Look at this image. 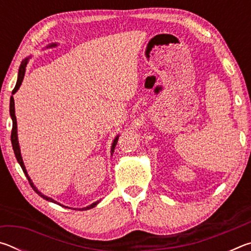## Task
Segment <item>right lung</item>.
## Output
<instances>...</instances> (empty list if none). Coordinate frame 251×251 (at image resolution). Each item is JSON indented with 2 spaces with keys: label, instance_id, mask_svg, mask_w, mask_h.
<instances>
[{
  "label": "right lung",
  "instance_id": "add662e5",
  "mask_svg": "<svg viewBox=\"0 0 251 251\" xmlns=\"http://www.w3.org/2000/svg\"><path fill=\"white\" fill-rule=\"evenodd\" d=\"M27 62H28V58H25L24 61H22V63H21V66H20V69H19L18 82H16V85H15V87H14L13 92H12V94H15V93L18 92V90H19L20 86H21V84H22V82H23V78H24V75H25V69H26V64H27ZM10 114H11L12 122H13V127H12V133H11V142H12V146H13V151H14V154H15L16 159H18L19 164H20V166L22 167L23 172H24V174H25V176H26V178L28 179L29 185L32 186V188L34 189V192H35L36 194H39L42 198H44V199H45V201H52V202H54V203H58L57 201H55L54 199H52L50 197L45 196V195H43V194H42L41 192H39V190H37L36 187L34 186V184L32 182L31 178H29V176H28V174H27V172H26V168H25V166H24V163H23L22 156H21V151H20L19 141H18V125H16L15 107H14V99H13V96H11V100H10ZM117 141H118V136H116V138L114 139V142H113V145H112V154L114 152V148H115V146H116ZM99 202H100V201H99L93 202L92 205L87 206V207L79 208L78 210H87V209H91V208L95 207ZM58 205H61V203H58ZM61 206H63V205H61ZM63 207H64V206H63ZM66 208H69V207H66ZM74 209H75V210H77V209H76V208H74Z\"/></svg>",
  "mask_w": 251,
  "mask_h": 251
}]
</instances>
